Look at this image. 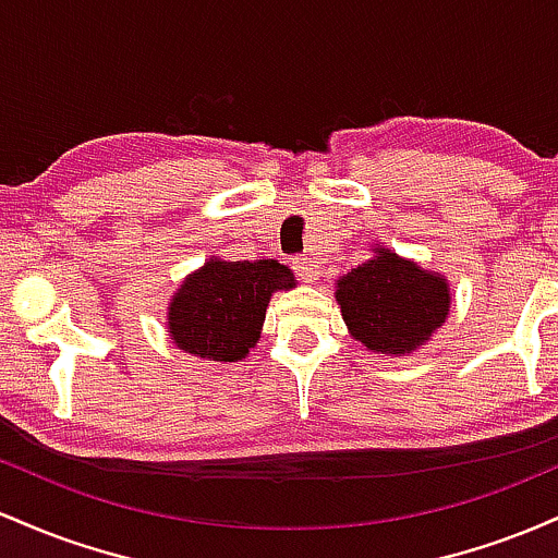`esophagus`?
<instances>
[{"label":"esophagus","instance_id":"34e87169","mask_svg":"<svg viewBox=\"0 0 558 558\" xmlns=\"http://www.w3.org/2000/svg\"><path fill=\"white\" fill-rule=\"evenodd\" d=\"M293 272H296L299 278L304 280V283H315V280L319 278V267L315 265V262L306 259V257L293 259Z\"/></svg>","mask_w":558,"mask_h":558}]
</instances>
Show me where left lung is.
<instances>
[{
  "label": "left lung",
  "instance_id": "left-lung-1",
  "mask_svg": "<svg viewBox=\"0 0 558 558\" xmlns=\"http://www.w3.org/2000/svg\"><path fill=\"white\" fill-rule=\"evenodd\" d=\"M336 299L351 336L377 354L417 349L444 325L451 304L444 278L386 248L338 280Z\"/></svg>",
  "mask_w": 558,
  "mask_h": 558
}]
</instances>
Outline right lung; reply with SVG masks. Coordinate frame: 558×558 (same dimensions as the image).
I'll return each mask as SVG.
<instances>
[{"label": "right lung", "mask_w": 558, "mask_h": 558, "mask_svg": "<svg viewBox=\"0 0 558 558\" xmlns=\"http://www.w3.org/2000/svg\"><path fill=\"white\" fill-rule=\"evenodd\" d=\"M291 286V270L275 259H209L172 299V341L202 360L239 362L257 343L272 291Z\"/></svg>", "instance_id": "right-lung-1"}]
</instances>
